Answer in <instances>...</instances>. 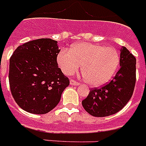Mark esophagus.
Here are the masks:
<instances>
[{"label":"esophagus","mask_w":146,"mask_h":146,"mask_svg":"<svg viewBox=\"0 0 146 146\" xmlns=\"http://www.w3.org/2000/svg\"><path fill=\"white\" fill-rule=\"evenodd\" d=\"M70 85H73V86H78L80 84L79 83L76 82V81H75V80H70Z\"/></svg>","instance_id":"esophagus-1"}]
</instances>
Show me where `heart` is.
Returning <instances> with one entry per match:
<instances>
[{"instance_id": "b5f03b06", "label": "heart", "mask_w": 146, "mask_h": 146, "mask_svg": "<svg viewBox=\"0 0 146 146\" xmlns=\"http://www.w3.org/2000/svg\"><path fill=\"white\" fill-rule=\"evenodd\" d=\"M57 63L67 76L74 74L81 66L86 82L92 87H100L115 75L119 54L112 47L82 42L75 44L70 51L61 50L57 55Z\"/></svg>"}]
</instances>
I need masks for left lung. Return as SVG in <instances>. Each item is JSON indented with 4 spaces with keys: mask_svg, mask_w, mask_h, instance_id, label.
Wrapping results in <instances>:
<instances>
[{
    "mask_svg": "<svg viewBox=\"0 0 146 146\" xmlns=\"http://www.w3.org/2000/svg\"><path fill=\"white\" fill-rule=\"evenodd\" d=\"M119 68L109 84L92 89L82 101L83 107L93 116L103 117L115 114L131 99L136 80V58L125 48H120Z\"/></svg>",
    "mask_w": 146,
    "mask_h": 146,
    "instance_id": "8db88e82",
    "label": "left lung"
}]
</instances>
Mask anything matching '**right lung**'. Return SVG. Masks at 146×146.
<instances>
[{
    "instance_id": "obj_1",
    "label": "right lung",
    "mask_w": 146,
    "mask_h": 146,
    "mask_svg": "<svg viewBox=\"0 0 146 146\" xmlns=\"http://www.w3.org/2000/svg\"><path fill=\"white\" fill-rule=\"evenodd\" d=\"M58 42L40 38L19 46L10 58L9 84L19 107L45 114L54 109L70 80L58 67Z\"/></svg>"
}]
</instances>
